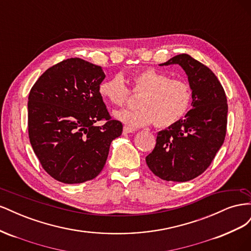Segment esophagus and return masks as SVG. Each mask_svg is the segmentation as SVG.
<instances>
[{
	"label": "esophagus",
	"mask_w": 251,
	"mask_h": 251,
	"mask_svg": "<svg viewBox=\"0 0 251 251\" xmlns=\"http://www.w3.org/2000/svg\"><path fill=\"white\" fill-rule=\"evenodd\" d=\"M133 132H135L134 128H132V127H128V126H124V133H125V134H127V133H133Z\"/></svg>",
	"instance_id": "obj_1"
}]
</instances>
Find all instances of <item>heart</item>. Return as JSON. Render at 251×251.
Wrapping results in <instances>:
<instances>
[{"mask_svg": "<svg viewBox=\"0 0 251 251\" xmlns=\"http://www.w3.org/2000/svg\"><path fill=\"white\" fill-rule=\"evenodd\" d=\"M131 91L138 98L139 109L115 112V117L131 127L155 124L158 127L170 126L183 118L193 102V89L183 79L148 68L131 77ZM98 93L104 101L124 107L131 98L130 89L120 74L102 80Z\"/></svg>", "mask_w": 251, "mask_h": 251, "instance_id": "obj_1", "label": "heart"}]
</instances>
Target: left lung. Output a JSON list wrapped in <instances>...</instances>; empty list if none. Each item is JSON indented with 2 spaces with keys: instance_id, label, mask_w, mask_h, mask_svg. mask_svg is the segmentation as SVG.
<instances>
[{
  "instance_id": "left-lung-1",
  "label": "left lung",
  "mask_w": 251,
  "mask_h": 251,
  "mask_svg": "<svg viewBox=\"0 0 251 251\" xmlns=\"http://www.w3.org/2000/svg\"><path fill=\"white\" fill-rule=\"evenodd\" d=\"M173 64L187 74L193 109L157 134L156 146L146 161L160 179L185 182L206 171L223 144L228 105L222 85L208 67L188 54L174 56L160 66Z\"/></svg>"
}]
</instances>
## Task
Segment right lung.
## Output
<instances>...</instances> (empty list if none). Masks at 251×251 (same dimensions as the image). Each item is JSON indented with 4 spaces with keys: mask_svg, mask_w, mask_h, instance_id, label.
Here are the masks:
<instances>
[{
    "mask_svg": "<svg viewBox=\"0 0 251 251\" xmlns=\"http://www.w3.org/2000/svg\"><path fill=\"white\" fill-rule=\"evenodd\" d=\"M100 66L68 58L45 71L28 97V135L34 154L52 178L67 184L94 179L111 142L123 133L98 93ZM103 121L102 126H95Z\"/></svg>",
    "mask_w": 251,
    "mask_h": 251,
    "instance_id": "right-lung-1",
    "label": "right lung"
}]
</instances>
